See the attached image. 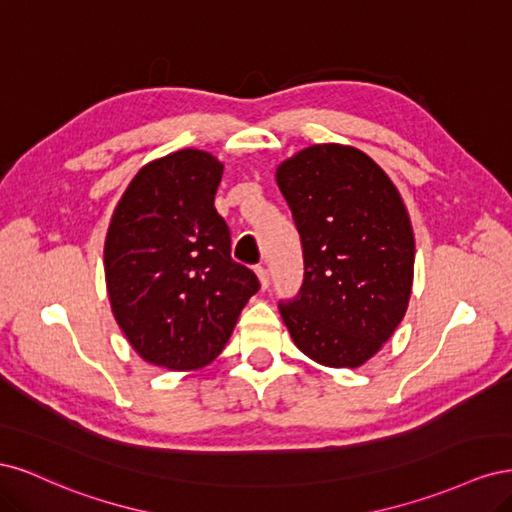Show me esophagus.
Returning <instances> with one entry per match:
<instances>
[{"instance_id": "34e87169", "label": "esophagus", "mask_w": 512, "mask_h": 512, "mask_svg": "<svg viewBox=\"0 0 512 512\" xmlns=\"http://www.w3.org/2000/svg\"><path fill=\"white\" fill-rule=\"evenodd\" d=\"M256 275H258V280H260V288L267 290L269 284H271V275H269L267 267H256Z\"/></svg>"}]
</instances>
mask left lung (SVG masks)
<instances>
[{
    "label": "left lung",
    "mask_w": 512,
    "mask_h": 512,
    "mask_svg": "<svg viewBox=\"0 0 512 512\" xmlns=\"http://www.w3.org/2000/svg\"><path fill=\"white\" fill-rule=\"evenodd\" d=\"M303 250V284L280 301L297 348L327 367H359L406 314L414 235L384 170L363 151L314 145L277 168Z\"/></svg>",
    "instance_id": "1"
}]
</instances>
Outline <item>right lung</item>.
<instances>
[{
  "mask_svg": "<svg viewBox=\"0 0 512 512\" xmlns=\"http://www.w3.org/2000/svg\"><path fill=\"white\" fill-rule=\"evenodd\" d=\"M222 164L181 149L147 164L123 192L104 243L115 320L147 363L198 369L218 356L260 282L230 256L213 198Z\"/></svg>",
  "mask_w": 512,
  "mask_h": 512,
  "instance_id": "add662e5",
  "label": "right lung"
}]
</instances>
